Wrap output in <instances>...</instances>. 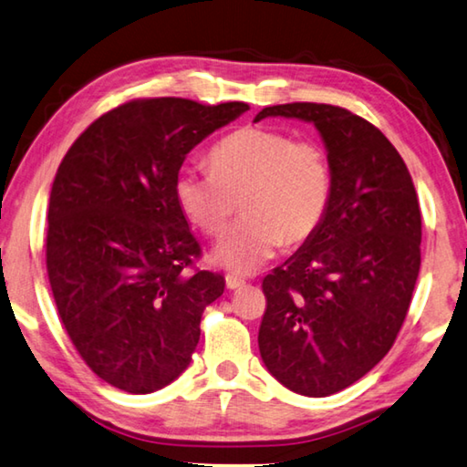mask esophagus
Returning <instances> with one entry per match:
<instances>
[{"mask_svg": "<svg viewBox=\"0 0 467 467\" xmlns=\"http://www.w3.org/2000/svg\"><path fill=\"white\" fill-rule=\"evenodd\" d=\"M244 285V279L236 277V275H226V287L228 290H239V287Z\"/></svg>", "mask_w": 467, "mask_h": 467, "instance_id": "1", "label": "esophagus"}]
</instances>
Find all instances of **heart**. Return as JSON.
<instances>
[{
	"label": "heart",
	"mask_w": 467,
	"mask_h": 467,
	"mask_svg": "<svg viewBox=\"0 0 467 467\" xmlns=\"http://www.w3.org/2000/svg\"><path fill=\"white\" fill-rule=\"evenodd\" d=\"M210 169L183 167L175 177V200L202 233L216 236L239 208V220L212 251L220 267L255 274L287 244L315 234L333 198V167L315 139L247 126L216 142Z\"/></svg>",
	"instance_id": "heart-1"
}]
</instances>
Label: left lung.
<instances>
[{
	"instance_id": "obj_1",
	"label": "left lung",
	"mask_w": 467,
	"mask_h": 467,
	"mask_svg": "<svg viewBox=\"0 0 467 467\" xmlns=\"http://www.w3.org/2000/svg\"><path fill=\"white\" fill-rule=\"evenodd\" d=\"M320 132L333 198L318 231L263 279L261 359L279 384L322 398L392 349L420 269V208L392 142L349 109L296 101L263 108Z\"/></svg>"
}]
</instances>
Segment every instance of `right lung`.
<instances>
[{
    "label": "right lung",
    "mask_w": 467,
    "mask_h": 467,
    "mask_svg": "<svg viewBox=\"0 0 467 467\" xmlns=\"http://www.w3.org/2000/svg\"><path fill=\"white\" fill-rule=\"evenodd\" d=\"M249 106L132 99L99 116L57 169L47 271L67 335L89 369L150 394L190 366L224 277L188 274L200 243L175 200L185 155Z\"/></svg>",
    "instance_id": "1"
}]
</instances>
